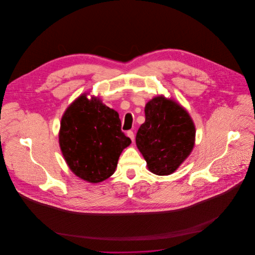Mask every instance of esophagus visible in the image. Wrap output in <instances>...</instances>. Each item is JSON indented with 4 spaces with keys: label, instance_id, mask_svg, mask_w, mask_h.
Returning a JSON list of instances; mask_svg holds the SVG:
<instances>
[{
    "label": "esophagus",
    "instance_id": "esophagus-1",
    "mask_svg": "<svg viewBox=\"0 0 255 255\" xmlns=\"http://www.w3.org/2000/svg\"><path fill=\"white\" fill-rule=\"evenodd\" d=\"M127 134H128V136L131 139V141H134V133H133L132 130H128V131L127 132Z\"/></svg>",
    "mask_w": 255,
    "mask_h": 255
}]
</instances>
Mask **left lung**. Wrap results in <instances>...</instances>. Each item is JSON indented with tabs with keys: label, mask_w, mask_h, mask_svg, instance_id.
<instances>
[{
	"label": "left lung",
	"mask_w": 255,
	"mask_h": 255,
	"mask_svg": "<svg viewBox=\"0 0 255 255\" xmlns=\"http://www.w3.org/2000/svg\"><path fill=\"white\" fill-rule=\"evenodd\" d=\"M145 123L136 133L137 148L150 172L173 174L190 154L195 127L189 114L177 102L157 96L146 104Z\"/></svg>",
	"instance_id": "8db88e82"
}]
</instances>
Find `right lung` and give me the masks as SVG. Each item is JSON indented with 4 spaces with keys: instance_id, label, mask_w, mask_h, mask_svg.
<instances>
[{
    "instance_id": "right-lung-1",
    "label": "right lung",
    "mask_w": 255,
    "mask_h": 255,
    "mask_svg": "<svg viewBox=\"0 0 255 255\" xmlns=\"http://www.w3.org/2000/svg\"><path fill=\"white\" fill-rule=\"evenodd\" d=\"M79 96L66 110L59 133L64 158L73 174L86 182H103L116 171L123 150L131 143L122 131L118 112L99 98Z\"/></svg>"
}]
</instances>
